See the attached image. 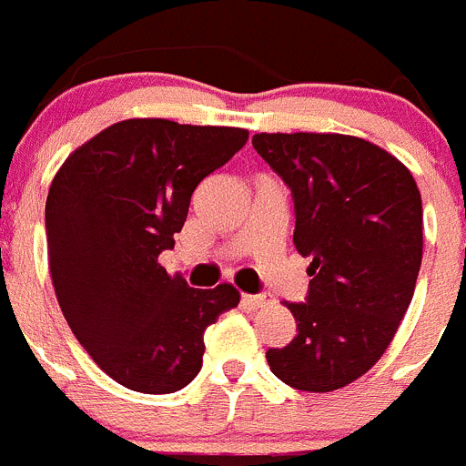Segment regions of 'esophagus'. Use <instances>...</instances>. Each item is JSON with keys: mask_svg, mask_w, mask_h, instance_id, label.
<instances>
[{"mask_svg": "<svg viewBox=\"0 0 466 466\" xmlns=\"http://www.w3.org/2000/svg\"><path fill=\"white\" fill-rule=\"evenodd\" d=\"M241 301H243V306H248V308H262V306H267L271 299H268L267 294H243Z\"/></svg>", "mask_w": 466, "mask_h": 466, "instance_id": "obj_1", "label": "esophagus"}]
</instances>
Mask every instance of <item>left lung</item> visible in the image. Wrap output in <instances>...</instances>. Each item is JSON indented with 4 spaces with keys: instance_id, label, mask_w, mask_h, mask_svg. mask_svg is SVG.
Returning a JSON list of instances; mask_svg holds the SVG:
<instances>
[{
    "instance_id": "obj_1",
    "label": "left lung",
    "mask_w": 466,
    "mask_h": 466,
    "mask_svg": "<svg viewBox=\"0 0 466 466\" xmlns=\"http://www.w3.org/2000/svg\"><path fill=\"white\" fill-rule=\"evenodd\" d=\"M253 147L289 186L294 246L310 258L287 347L267 351L287 386L329 393L381 359L410 308L423 258V204L395 156L354 135L258 133Z\"/></svg>"
}]
</instances>
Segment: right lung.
Returning a JSON list of instances; mask_svg holds the SVG:
<instances>
[{
    "label": "right lung",
    "mask_w": 466,
    "mask_h": 466,
    "mask_svg": "<svg viewBox=\"0 0 466 466\" xmlns=\"http://www.w3.org/2000/svg\"><path fill=\"white\" fill-rule=\"evenodd\" d=\"M248 130L126 119L77 147L46 202L56 301L86 354L116 384L174 393L202 368L204 331L238 306L229 282L193 289L158 255L174 248L199 181Z\"/></svg>",
    "instance_id": "add662e5"
}]
</instances>
